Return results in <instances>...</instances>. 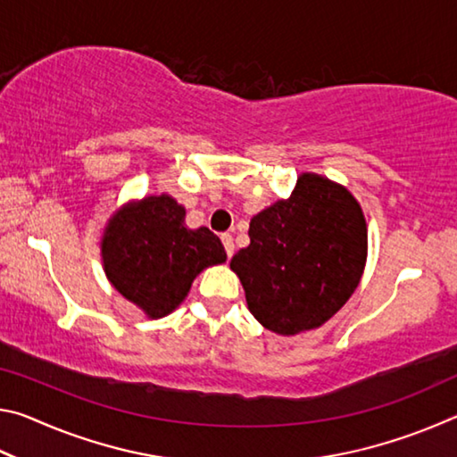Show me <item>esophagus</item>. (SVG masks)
<instances>
[{"label":"esophagus","instance_id":"1","mask_svg":"<svg viewBox=\"0 0 457 457\" xmlns=\"http://www.w3.org/2000/svg\"><path fill=\"white\" fill-rule=\"evenodd\" d=\"M221 242H223V247H226L228 258L234 256V237H231V234H221Z\"/></svg>","mask_w":457,"mask_h":457}]
</instances>
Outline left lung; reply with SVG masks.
I'll list each match as a JSON object with an SVG mask.
<instances>
[{
    "label": "left lung",
    "instance_id": "obj_1",
    "mask_svg": "<svg viewBox=\"0 0 457 457\" xmlns=\"http://www.w3.org/2000/svg\"><path fill=\"white\" fill-rule=\"evenodd\" d=\"M250 245L229 266L247 308L278 335L316 328L359 286L367 260V223L349 191L304 173L288 199L253 215Z\"/></svg>",
    "mask_w": 457,
    "mask_h": 457
}]
</instances>
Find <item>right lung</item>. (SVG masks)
<instances>
[{
    "label": "right lung",
    "instance_id": "right-lung-1",
    "mask_svg": "<svg viewBox=\"0 0 457 457\" xmlns=\"http://www.w3.org/2000/svg\"><path fill=\"white\" fill-rule=\"evenodd\" d=\"M108 280L151 316L175 311L201 270L226 262L220 237L185 228V210L169 195L146 197L111 220L103 239Z\"/></svg>",
    "mask_w": 457,
    "mask_h": 457
}]
</instances>
